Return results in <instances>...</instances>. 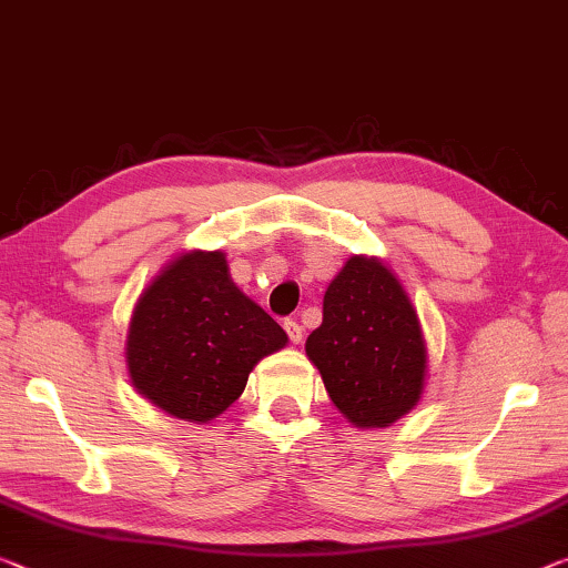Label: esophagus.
<instances>
[{"mask_svg":"<svg viewBox=\"0 0 568 568\" xmlns=\"http://www.w3.org/2000/svg\"><path fill=\"white\" fill-rule=\"evenodd\" d=\"M284 329H286V335H290V339H292L294 345H300V343H302V337H304V329H302L300 322H294V320H286V322H284Z\"/></svg>","mask_w":568,"mask_h":568,"instance_id":"1","label":"esophagus"}]
</instances>
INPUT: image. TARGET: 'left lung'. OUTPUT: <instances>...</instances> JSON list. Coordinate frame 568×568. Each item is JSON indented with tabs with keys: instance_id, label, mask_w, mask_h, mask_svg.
Here are the masks:
<instances>
[{
	"instance_id": "left-lung-1",
	"label": "left lung",
	"mask_w": 568,
	"mask_h": 568,
	"mask_svg": "<svg viewBox=\"0 0 568 568\" xmlns=\"http://www.w3.org/2000/svg\"><path fill=\"white\" fill-rule=\"evenodd\" d=\"M304 351L339 414L361 429L390 426L424 394L422 322L396 274L373 256L347 258L329 282Z\"/></svg>"
}]
</instances>
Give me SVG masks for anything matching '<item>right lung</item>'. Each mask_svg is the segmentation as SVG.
I'll list each match as a JSON object with an SVG mask.
<instances>
[{
  "label": "right lung",
  "mask_w": 568,
  "mask_h": 568,
  "mask_svg": "<svg viewBox=\"0 0 568 568\" xmlns=\"http://www.w3.org/2000/svg\"><path fill=\"white\" fill-rule=\"evenodd\" d=\"M286 333L233 284L221 251L182 254L139 296L126 335L136 394L164 414L205 424L246 388Z\"/></svg>",
  "instance_id": "obj_1"
}]
</instances>
